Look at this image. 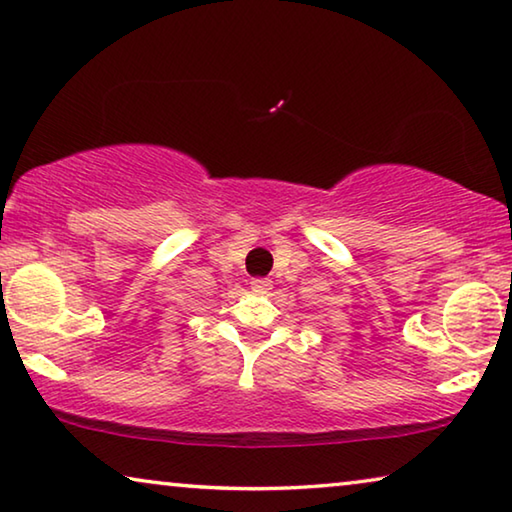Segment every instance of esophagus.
Returning a JSON list of instances; mask_svg holds the SVG:
<instances>
[{"instance_id":"1","label":"esophagus","mask_w":512,"mask_h":512,"mask_svg":"<svg viewBox=\"0 0 512 512\" xmlns=\"http://www.w3.org/2000/svg\"><path fill=\"white\" fill-rule=\"evenodd\" d=\"M250 285H253L255 291H262V294H264V291L271 289V280L269 278H253V280H250Z\"/></svg>"}]
</instances>
